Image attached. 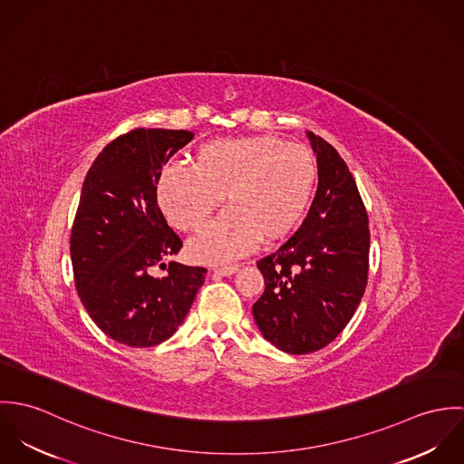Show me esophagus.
I'll return each instance as SVG.
<instances>
[{
  "label": "esophagus",
  "instance_id": "34e87169",
  "mask_svg": "<svg viewBox=\"0 0 464 464\" xmlns=\"http://www.w3.org/2000/svg\"><path fill=\"white\" fill-rule=\"evenodd\" d=\"M237 269H239V266H225V267H212L210 271H212V273H216V275L228 276V275H234Z\"/></svg>",
  "mask_w": 464,
  "mask_h": 464
}]
</instances>
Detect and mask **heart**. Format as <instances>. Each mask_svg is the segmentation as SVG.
Wrapping results in <instances>:
<instances>
[{"label": "heart", "instance_id": "heart-1", "mask_svg": "<svg viewBox=\"0 0 464 464\" xmlns=\"http://www.w3.org/2000/svg\"><path fill=\"white\" fill-rule=\"evenodd\" d=\"M318 164L300 144L271 135L214 139L193 155V168L166 166L157 180L159 205L182 232H198L219 207L227 210L191 243L201 263H227L256 241L291 234L314 195Z\"/></svg>", "mask_w": 464, "mask_h": 464}]
</instances>
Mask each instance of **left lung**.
I'll use <instances>...</instances> for the list:
<instances>
[{"mask_svg":"<svg viewBox=\"0 0 464 464\" xmlns=\"http://www.w3.org/2000/svg\"><path fill=\"white\" fill-rule=\"evenodd\" d=\"M307 135L318 160L316 197L295 236L257 263L266 287L252 307L266 339L293 355L332 343L368 284L370 228L357 184L334 146Z\"/></svg>","mask_w":464,"mask_h":464,"instance_id":"8db88e82","label":"left lung"}]
</instances>
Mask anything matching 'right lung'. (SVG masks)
Instances as JSON below:
<instances>
[{"label":"right lung","mask_w":464,"mask_h":464,"mask_svg":"<svg viewBox=\"0 0 464 464\" xmlns=\"http://www.w3.org/2000/svg\"><path fill=\"white\" fill-rule=\"evenodd\" d=\"M193 137L133 129L102 150L82 186L69 241L74 285L92 322L132 348L169 339L205 280V267L164 265L182 239L157 203L162 166ZM153 265L169 275L153 277Z\"/></svg>","instance_id":"right-lung-1"}]
</instances>
